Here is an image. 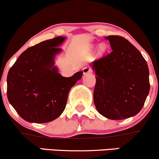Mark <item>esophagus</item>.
Segmentation results:
<instances>
[{
    "instance_id": "1",
    "label": "esophagus",
    "mask_w": 159,
    "mask_h": 159,
    "mask_svg": "<svg viewBox=\"0 0 159 159\" xmlns=\"http://www.w3.org/2000/svg\"><path fill=\"white\" fill-rule=\"evenodd\" d=\"M93 70H92V69L90 67H89V66H87V67H84L83 69V73L84 75H87V74H89V73H91Z\"/></svg>"
}]
</instances>
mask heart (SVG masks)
<instances>
[{
    "mask_svg": "<svg viewBox=\"0 0 159 159\" xmlns=\"http://www.w3.org/2000/svg\"><path fill=\"white\" fill-rule=\"evenodd\" d=\"M106 50V48L104 45H100V46L99 47V49H98V51L99 53H103L104 51H105Z\"/></svg>",
    "mask_w": 159,
    "mask_h": 159,
    "instance_id": "heart-1",
    "label": "heart"
}]
</instances>
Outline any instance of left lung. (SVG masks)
Returning <instances> with one entry per match:
<instances>
[{"instance_id": "8db88e82", "label": "left lung", "mask_w": 159, "mask_h": 159, "mask_svg": "<svg viewBox=\"0 0 159 159\" xmlns=\"http://www.w3.org/2000/svg\"><path fill=\"white\" fill-rule=\"evenodd\" d=\"M111 52L92 63L96 74L93 102L99 114L111 120L134 116L149 93V71L140 52L125 38L109 35Z\"/></svg>"}]
</instances>
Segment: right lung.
I'll return each instance as SVG.
<instances>
[{"label": "right lung", "mask_w": 159, "mask_h": 159, "mask_svg": "<svg viewBox=\"0 0 159 159\" xmlns=\"http://www.w3.org/2000/svg\"><path fill=\"white\" fill-rule=\"evenodd\" d=\"M65 37L54 38L31 47L19 57L7 75L10 103L28 122L47 123L63 112L70 89L82 71L66 78L55 66V57Z\"/></svg>", "instance_id": "obj_1"}]
</instances>
